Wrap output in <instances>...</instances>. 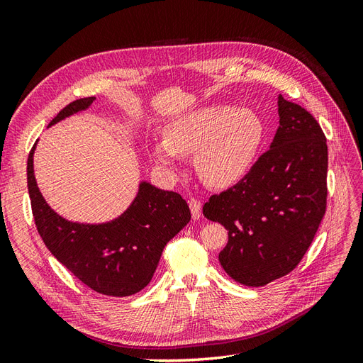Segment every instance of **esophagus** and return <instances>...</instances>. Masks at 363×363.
Segmentation results:
<instances>
[{
	"label": "esophagus",
	"mask_w": 363,
	"mask_h": 363,
	"mask_svg": "<svg viewBox=\"0 0 363 363\" xmlns=\"http://www.w3.org/2000/svg\"><path fill=\"white\" fill-rule=\"evenodd\" d=\"M189 207H191L192 218H194V219H200V218H201V215H203V207H201V203H200L199 200L191 199V200H189Z\"/></svg>",
	"instance_id": "34e87169"
}]
</instances>
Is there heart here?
Returning <instances> with one entry per match:
<instances>
[{
  "label": "heart",
  "mask_w": 363,
  "mask_h": 363,
  "mask_svg": "<svg viewBox=\"0 0 363 363\" xmlns=\"http://www.w3.org/2000/svg\"><path fill=\"white\" fill-rule=\"evenodd\" d=\"M263 123L250 108L211 104L169 121L163 140L152 142L151 157L160 167L177 169L180 156L195 152V168L212 188L242 180L255 164L263 140Z\"/></svg>",
  "instance_id": "1"
}]
</instances>
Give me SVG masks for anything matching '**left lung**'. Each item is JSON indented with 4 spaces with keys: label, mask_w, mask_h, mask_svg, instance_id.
Listing matches in <instances>:
<instances>
[{
    "label": "left lung",
    "mask_w": 363,
    "mask_h": 363,
    "mask_svg": "<svg viewBox=\"0 0 363 363\" xmlns=\"http://www.w3.org/2000/svg\"><path fill=\"white\" fill-rule=\"evenodd\" d=\"M277 100L280 124L269 150L242 180L203 207L207 219L228 232L221 267L252 288L298 265L325 213V136L301 106L281 95Z\"/></svg>",
    "instance_id": "8db88e82"
}]
</instances>
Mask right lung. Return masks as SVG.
Masks as SVG:
<instances>
[{
  "instance_id": "obj_1",
  "label": "right lung",
  "mask_w": 363,
  "mask_h": 363,
  "mask_svg": "<svg viewBox=\"0 0 363 363\" xmlns=\"http://www.w3.org/2000/svg\"><path fill=\"white\" fill-rule=\"evenodd\" d=\"M95 96L67 106L48 127L87 111ZM27 162L33 216L43 244L62 265L98 294L128 296L144 289L159 265L162 251L191 221L182 195L139 182L135 200L106 223H79L59 215L43 199L35 177V151Z\"/></svg>"
}]
</instances>
